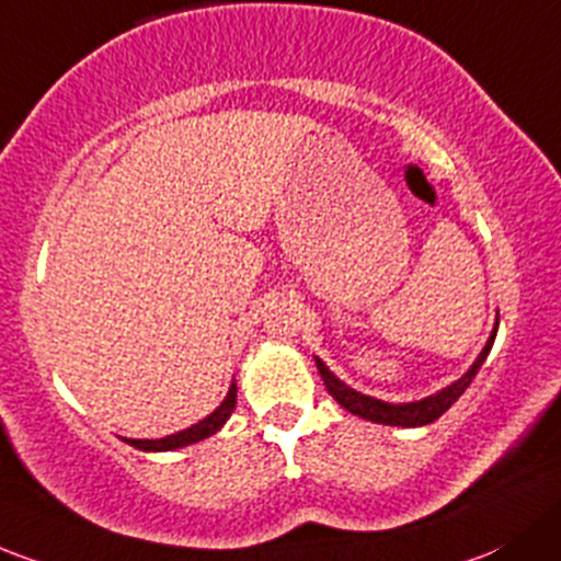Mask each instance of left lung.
<instances>
[{"instance_id":"obj_1","label":"left lung","mask_w":561,"mask_h":561,"mask_svg":"<svg viewBox=\"0 0 561 561\" xmlns=\"http://www.w3.org/2000/svg\"><path fill=\"white\" fill-rule=\"evenodd\" d=\"M494 335H497V325H494L486 346H483L481 355L476 357V363L470 365L468 374H465L462 379H457L449 387L438 389L435 394H427V398L414 400V403H385V400H376V398H370V394L357 392V389H352L341 379H335L333 370H330L320 357H314V359H317V368H320V376H322V381H325L328 392L333 394L335 403L344 405L350 414L363 416V420L376 422V424H392V427H422V424H430V422L438 420V416H444L446 411L457 403L459 394L470 387V381H473V376L479 374V368L483 365V359H486L489 350H492Z\"/></svg>"}]
</instances>
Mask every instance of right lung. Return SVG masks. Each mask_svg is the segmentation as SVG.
Masks as SVG:
<instances>
[{
	"instance_id": "right-lung-1",
	"label": "right lung",
	"mask_w": 561,
	"mask_h": 561,
	"mask_svg": "<svg viewBox=\"0 0 561 561\" xmlns=\"http://www.w3.org/2000/svg\"><path fill=\"white\" fill-rule=\"evenodd\" d=\"M236 409V381L228 389L226 400H222L220 405H217L215 411H211L206 420H202L198 424H193V427L182 430V433H174V435H167V438H156V440H139V438H126L128 444L134 446V449H141V451H174V449H182V446H191V444H198V440L209 438V435H215L217 430L222 427V424L228 422V416L233 414Z\"/></svg>"
}]
</instances>
